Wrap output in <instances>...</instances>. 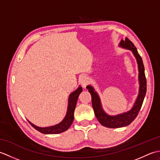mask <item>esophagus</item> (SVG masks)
<instances>
[{"mask_svg":"<svg viewBox=\"0 0 160 160\" xmlns=\"http://www.w3.org/2000/svg\"><path fill=\"white\" fill-rule=\"evenodd\" d=\"M80 82L83 87H85L88 82H89V78H88V77L84 76L80 79Z\"/></svg>","mask_w":160,"mask_h":160,"instance_id":"1","label":"esophagus"}]
</instances>
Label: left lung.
Wrapping results in <instances>:
<instances>
[{
	"label": "left lung",
	"instance_id": "1",
	"mask_svg": "<svg viewBox=\"0 0 160 160\" xmlns=\"http://www.w3.org/2000/svg\"><path fill=\"white\" fill-rule=\"evenodd\" d=\"M119 47L131 51L138 63L139 71L138 80L140 87H139L138 97L132 105V107L130 110L124 112V113L115 115H108L103 109L100 96L97 91H95L94 88L91 85L87 86V89L89 90V92L91 95L92 106L98 120L104 127L112 128L126 127V126L130 124L135 120L142 107L146 92H147V79H146L144 73V67L142 58L138 52L137 48L135 47L133 43L127 38L121 40L120 42L119 43Z\"/></svg>",
	"mask_w": 160,
	"mask_h": 160
}]
</instances>
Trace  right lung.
<instances>
[{"instance_id": "right-lung-1", "label": "right lung", "mask_w": 160, "mask_h": 160, "mask_svg": "<svg viewBox=\"0 0 160 160\" xmlns=\"http://www.w3.org/2000/svg\"><path fill=\"white\" fill-rule=\"evenodd\" d=\"M82 91V88L80 85L78 87V89L71 93L69 99H68V107L67 110V113L65 115V117L64 118L63 120L61 121L60 123L57 124L56 125L51 126V127H40L33 124L31 122H29L32 127L36 128L37 131L42 132L44 134H58L60 133L66 131L68 128H69L71 125L72 124L73 119H74V111L76 108V103L78 99V96Z\"/></svg>"}]
</instances>
